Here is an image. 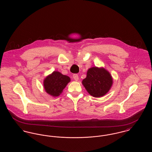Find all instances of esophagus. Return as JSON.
<instances>
[{
  "mask_svg": "<svg viewBox=\"0 0 152 152\" xmlns=\"http://www.w3.org/2000/svg\"><path fill=\"white\" fill-rule=\"evenodd\" d=\"M73 78L75 81H77L79 80V76L77 74H74L73 75Z\"/></svg>",
  "mask_w": 152,
  "mask_h": 152,
  "instance_id": "1",
  "label": "esophagus"
}]
</instances>
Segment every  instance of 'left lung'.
<instances>
[{
  "instance_id": "obj_1",
  "label": "left lung",
  "mask_w": 152,
  "mask_h": 152,
  "mask_svg": "<svg viewBox=\"0 0 152 152\" xmlns=\"http://www.w3.org/2000/svg\"><path fill=\"white\" fill-rule=\"evenodd\" d=\"M113 80L110 73L104 68L92 67L88 69L87 77L82 83L88 92L94 97L106 94L112 85Z\"/></svg>"
}]
</instances>
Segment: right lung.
Masks as SVG:
<instances>
[{"mask_svg": "<svg viewBox=\"0 0 152 152\" xmlns=\"http://www.w3.org/2000/svg\"><path fill=\"white\" fill-rule=\"evenodd\" d=\"M70 78L61 73L54 71L44 81V87L47 93L52 96H58L63 92Z\"/></svg>", "mask_w": 152, "mask_h": 152, "instance_id": "right-lung-1", "label": "right lung"}]
</instances>
